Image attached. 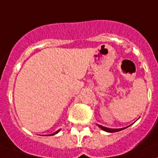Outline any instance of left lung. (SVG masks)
<instances>
[{
    "mask_svg": "<svg viewBox=\"0 0 158 158\" xmlns=\"http://www.w3.org/2000/svg\"><path fill=\"white\" fill-rule=\"evenodd\" d=\"M100 128L102 129H103L104 131H106V132H109V133H115V132H118V131H121L122 129H125V128L127 127H125V128H122V129H109V128H106V127H104L102 125H98Z\"/></svg>",
    "mask_w": 158,
    "mask_h": 158,
    "instance_id": "obj_1",
    "label": "left lung"
}]
</instances>
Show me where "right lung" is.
Wrapping results in <instances>:
<instances>
[{
  "instance_id": "obj_1",
  "label": "right lung",
  "mask_w": 158,
  "mask_h": 158,
  "mask_svg": "<svg viewBox=\"0 0 158 158\" xmlns=\"http://www.w3.org/2000/svg\"><path fill=\"white\" fill-rule=\"evenodd\" d=\"M59 131H60V129H59V130H57V131H56V133H58ZM55 133H52V134H51V135H54ZM44 136H49V135H44Z\"/></svg>"
}]
</instances>
